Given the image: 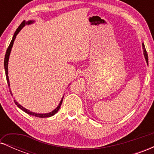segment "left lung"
Listing matches in <instances>:
<instances>
[{"label":"left lung","instance_id":"left-lung-1","mask_svg":"<svg viewBox=\"0 0 154 154\" xmlns=\"http://www.w3.org/2000/svg\"><path fill=\"white\" fill-rule=\"evenodd\" d=\"M143 54H144V56L145 58H146V62L148 63V54H147V51L146 50V48H145V45L143 43Z\"/></svg>","mask_w":154,"mask_h":154}]
</instances>
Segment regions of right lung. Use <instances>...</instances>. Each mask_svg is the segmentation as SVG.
I'll return each instance as SVG.
<instances>
[{"label": "right lung", "instance_id": "right-lung-1", "mask_svg": "<svg viewBox=\"0 0 154 154\" xmlns=\"http://www.w3.org/2000/svg\"><path fill=\"white\" fill-rule=\"evenodd\" d=\"M33 21H29V22H25V21H23L22 22V24H20V25L19 26V27L17 28V30H16L14 35L13 36V38H12L11 41V43L9 44V45H8V48H7L6 50V55H5V59H4V69H5V72H6V80H7V83H8V88L10 87V84H9V80H8V59H9V55H10V53H11V48H12V46H13V44H14V40L16 38V36H17V34L19 32V31L21 30V29H22L23 27H24V26H25V24H31V23H32ZM10 91V93L12 95V93H11V91ZM63 97L62 98V99H61V101H60V103L59 104V106H58L57 108L56 109H55L54 111H51V112L48 113V114H36V113H34V112H32V111L27 110V109H24V107L20 105V104H19L17 102H16V100H14L16 105L18 106L19 109H22V111H24V112H26V114H29V115H32V116H37V117H40V118H45V117H50V116H54L56 113H57V111L59 110L60 107H61V103H62V100H63Z\"/></svg>", "mask_w": 154, "mask_h": 154}]
</instances>
